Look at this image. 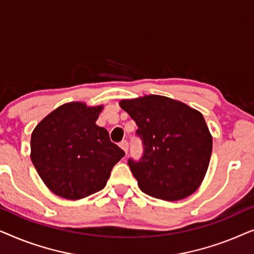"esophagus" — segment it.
Listing matches in <instances>:
<instances>
[{
  "label": "esophagus",
  "mask_w": 254,
  "mask_h": 254,
  "mask_svg": "<svg viewBox=\"0 0 254 254\" xmlns=\"http://www.w3.org/2000/svg\"><path fill=\"white\" fill-rule=\"evenodd\" d=\"M120 148L123 149V150L125 151V152H127V150H128V142L127 141H123V142H120Z\"/></svg>",
  "instance_id": "1"
}]
</instances>
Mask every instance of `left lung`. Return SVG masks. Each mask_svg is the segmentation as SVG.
<instances>
[{"mask_svg": "<svg viewBox=\"0 0 254 254\" xmlns=\"http://www.w3.org/2000/svg\"><path fill=\"white\" fill-rule=\"evenodd\" d=\"M119 105L136 123L144 145L140 162L128 161L142 192L164 201H178L195 192L213 149L201 112L158 95L123 99Z\"/></svg>", "mask_w": 254, "mask_h": 254, "instance_id": "8db88e82", "label": "left lung"}]
</instances>
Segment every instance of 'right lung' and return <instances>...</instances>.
Returning <instances> with one entry per match:
<instances>
[{"label": "right lung", "mask_w": 254, "mask_h": 254, "mask_svg": "<svg viewBox=\"0 0 254 254\" xmlns=\"http://www.w3.org/2000/svg\"><path fill=\"white\" fill-rule=\"evenodd\" d=\"M104 105L71 102L59 106L31 135V161L58 196L79 200L105 187L125 152L96 125Z\"/></svg>", "instance_id": "right-lung-1"}]
</instances>
